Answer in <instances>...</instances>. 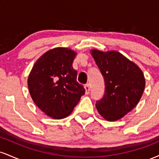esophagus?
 <instances>
[{
    "label": "esophagus",
    "instance_id": "obj_1",
    "mask_svg": "<svg viewBox=\"0 0 159 159\" xmlns=\"http://www.w3.org/2000/svg\"><path fill=\"white\" fill-rule=\"evenodd\" d=\"M84 89H85V94L86 95H88L90 93V85L87 84H85L84 85Z\"/></svg>",
    "mask_w": 159,
    "mask_h": 159
}]
</instances>
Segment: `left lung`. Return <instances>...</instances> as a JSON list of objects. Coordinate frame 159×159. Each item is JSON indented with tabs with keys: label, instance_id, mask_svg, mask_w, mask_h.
Here are the masks:
<instances>
[{
	"label": "left lung",
	"instance_id": "left-lung-1",
	"mask_svg": "<svg viewBox=\"0 0 159 159\" xmlns=\"http://www.w3.org/2000/svg\"><path fill=\"white\" fill-rule=\"evenodd\" d=\"M105 84V95L96 102L98 112L107 121H116L136 107L145 88L143 72L134 62L116 51H90Z\"/></svg>",
	"mask_w": 159,
	"mask_h": 159
}]
</instances>
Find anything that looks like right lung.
<instances>
[{
  "mask_svg": "<svg viewBox=\"0 0 159 159\" xmlns=\"http://www.w3.org/2000/svg\"><path fill=\"white\" fill-rule=\"evenodd\" d=\"M77 53L58 47L36 61L27 79L33 101L47 116L54 119L68 116L85 93L78 84L72 63Z\"/></svg>",
  "mask_w": 159,
  "mask_h": 159,
  "instance_id": "add662e5",
  "label": "right lung"
}]
</instances>
